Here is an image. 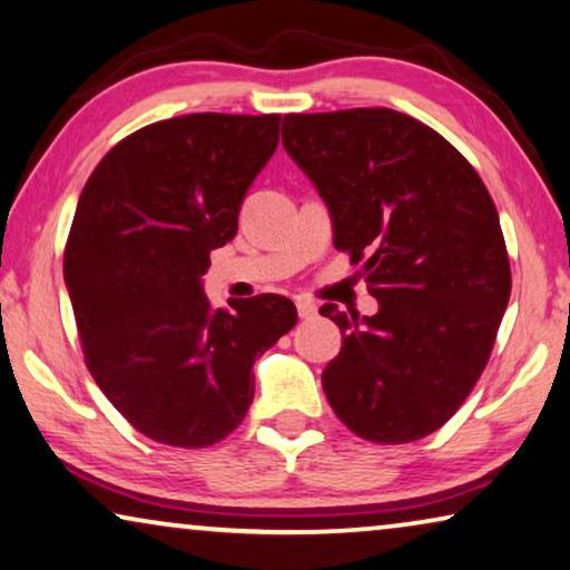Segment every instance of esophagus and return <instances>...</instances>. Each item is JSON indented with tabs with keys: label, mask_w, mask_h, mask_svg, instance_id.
<instances>
[{
	"label": "esophagus",
	"mask_w": 570,
	"mask_h": 570,
	"mask_svg": "<svg viewBox=\"0 0 570 570\" xmlns=\"http://www.w3.org/2000/svg\"><path fill=\"white\" fill-rule=\"evenodd\" d=\"M296 314H299L302 320H312L314 314H317V304L309 299H296Z\"/></svg>",
	"instance_id": "34e87169"
}]
</instances>
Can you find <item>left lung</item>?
Returning <instances> with one entry per match:
<instances>
[{
    "instance_id": "1",
    "label": "left lung",
    "mask_w": 570,
    "mask_h": 570,
    "mask_svg": "<svg viewBox=\"0 0 570 570\" xmlns=\"http://www.w3.org/2000/svg\"><path fill=\"white\" fill-rule=\"evenodd\" d=\"M284 148L379 299L373 317L320 309L343 333L322 371L330 406L371 443L430 435L487 368L512 292L487 186L443 135L386 107L284 115Z\"/></svg>"
}]
</instances>
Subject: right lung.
Wrapping results in <instances>:
<instances>
[{
    "instance_id": "obj_1",
    "label": "right lung",
    "mask_w": 570,
    "mask_h": 570,
    "mask_svg": "<svg viewBox=\"0 0 570 570\" xmlns=\"http://www.w3.org/2000/svg\"><path fill=\"white\" fill-rule=\"evenodd\" d=\"M282 115L199 112L140 127L99 160L63 250L83 358L115 410L164 445L225 440L253 404V363L296 325L292 299L212 309L209 253L230 243Z\"/></svg>"
}]
</instances>
